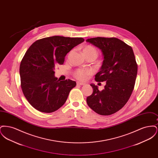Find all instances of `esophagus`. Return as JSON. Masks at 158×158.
<instances>
[{
    "instance_id": "esophagus-1",
    "label": "esophagus",
    "mask_w": 158,
    "mask_h": 158,
    "mask_svg": "<svg viewBox=\"0 0 158 158\" xmlns=\"http://www.w3.org/2000/svg\"><path fill=\"white\" fill-rule=\"evenodd\" d=\"M77 85H85V83L81 82H77Z\"/></svg>"
}]
</instances>
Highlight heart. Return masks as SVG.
<instances>
[{
    "instance_id": "heart-1",
    "label": "heart",
    "mask_w": 158,
    "mask_h": 158,
    "mask_svg": "<svg viewBox=\"0 0 158 158\" xmlns=\"http://www.w3.org/2000/svg\"><path fill=\"white\" fill-rule=\"evenodd\" d=\"M82 52L85 56H94L95 57L98 56L97 49L91 45H85L82 48ZM93 73V70L90 69H77L73 73L74 77L80 81H85Z\"/></svg>"
}]
</instances>
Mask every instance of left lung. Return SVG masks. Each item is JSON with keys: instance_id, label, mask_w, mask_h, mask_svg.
<instances>
[{"instance_id": "left-lung-1", "label": "left lung", "mask_w": 158, "mask_h": 158, "mask_svg": "<svg viewBox=\"0 0 158 158\" xmlns=\"http://www.w3.org/2000/svg\"><path fill=\"white\" fill-rule=\"evenodd\" d=\"M101 50L104 59L97 82H106L104 89L91 84L93 93L86 98L95 113L109 115L121 110L130 97L135 85L137 64L131 46L117 38L96 37L86 40Z\"/></svg>"}]
</instances>
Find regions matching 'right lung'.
I'll return each mask as SVG.
<instances>
[{
    "label": "right lung",
    "instance_id": "add662e5",
    "mask_svg": "<svg viewBox=\"0 0 158 158\" xmlns=\"http://www.w3.org/2000/svg\"><path fill=\"white\" fill-rule=\"evenodd\" d=\"M84 41L83 38L53 36L38 40L27 50L20 64L21 86L35 109L53 113L64 105L76 83L58 80L54 70L56 65L63 64L73 47Z\"/></svg>",
    "mask_w": 158,
    "mask_h": 158
}]
</instances>
